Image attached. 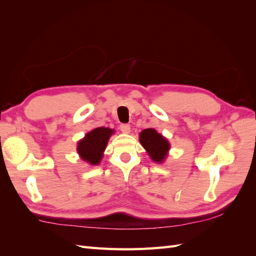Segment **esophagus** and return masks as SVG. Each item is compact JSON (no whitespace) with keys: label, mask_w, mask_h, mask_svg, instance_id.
Masks as SVG:
<instances>
[{"label":"esophagus","mask_w":256,"mask_h":256,"mask_svg":"<svg viewBox=\"0 0 256 256\" xmlns=\"http://www.w3.org/2000/svg\"><path fill=\"white\" fill-rule=\"evenodd\" d=\"M120 130L125 134H128L130 132H131V126H130L128 124H121L120 125Z\"/></svg>","instance_id":"34e87169"}]
</instances>
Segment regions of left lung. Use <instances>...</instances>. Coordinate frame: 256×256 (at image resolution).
Returning <instances> with one entry per match:
<instances>
[{"instance_id":"8db88e82","label":"left lung","mask_w":256,"mask_h":256,"mask_svg":"<svg viewBox=\"0 0 256 256\" xmlns=\"http://www.w3.org/2000/svg\"><path fill=\"white\" fill-rule=\"evenodd\" d=\"M140 142L148 152L150 158L156 162L165 160L170 145L168 140L157 133L154 128H146L140 133Z\"/></svg>"}]
</instances>
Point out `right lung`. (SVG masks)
I'll return each mask as SVG.
<instances>
[{"instance_id":"add662e5","label":"right lung","mask_w":256,"mask_h":256,"mask_svg":"<svg viewBox=\"0 0 256 256\" xmlns=\"http://www.w3.org/2000/svg\"><path fill=\"white\" fill-rule=\"evenodd\" d=\"M114 133V130L108 128H96L86 134V136L78 142L77 150L82 160L90 165H98L103 157L108 140Z\"/></svg>"}]
</instances>
